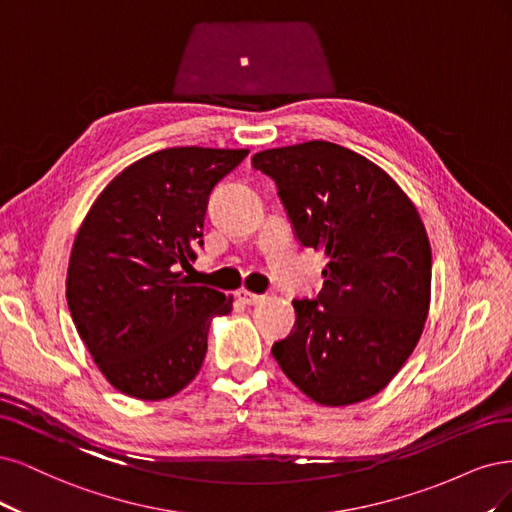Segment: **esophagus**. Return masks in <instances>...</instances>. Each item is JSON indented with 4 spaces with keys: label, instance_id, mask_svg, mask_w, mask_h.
I'll return each mask as SVG.
<instances>
[{
    "label": "esophagus",
    "instance_id": "34e87169",
    "mask_svg": "<svg viewBox=\"0 0 512 512\" xmlns=\"http://www.w3.org/2000/svg\"><path fill=\"white\" fill-rule=\"evenodd\" d=\"M238 298H240L244 304H249V306H255V304L266 302V295L251 293V291H246V289H240V291H238Z\"/></svg>",
    "mask_w": 512,
    "mask_h": 512
}]
</instances>
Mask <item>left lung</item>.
<instances>
[{
    "mask_svg": "<svg viewBox=\"0 0 512 512\" xmlns=\"http://www.w3.org/2000/svg\"><path fill=\"white\" fill-rule=\"evenodd\" d=\"M298 240L323 251V289L293 300L295 325L272 355L323 406L364 402L389 385L421 338L432 249L398 183L355 151L310 140L253 155Z\"/></svg>",
    "mask_w": 512,
    "mask_h": 512,
    "instance_id": "1",
    "label": "left lung"
}]
</instances>
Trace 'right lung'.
I'll return each mask as SVG.
<instances>
[{
  "instance_id": "right-lung-1",
  "label": "right lung",
  "mask_w": 512,
  "mask_h": 512,
  "mask_svg": "<svg viewBox=\"0 0 512 512\" xmlns=\"http://www.w3.org/2000/svg\"><path fill=\"white\" fill-rule=\"evenodd\" d=\"M246 148H163L131 163L93 202L70 255L65 295L106 381L138 400H166L202 368L214 317L232 295L193 285L208 195Z\"/></svg>"
}]
</instances>
